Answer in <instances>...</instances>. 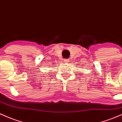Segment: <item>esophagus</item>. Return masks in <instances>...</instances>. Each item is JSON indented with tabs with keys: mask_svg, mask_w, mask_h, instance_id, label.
Masks as SVG:
<instances>
[{
	"mask_svg": "<svg viewBox=\"0 0 122 122\" xmlns=\"http://www.w3.org/2000/svg\"><path fill=\"white\" fill-rule=\"evenodd\" d=\"M64 61H65V63H68V62H69V59H66L64 60Z\"/></svg>",
	"mask_w": 122,
	"mask_h": 122,
	"instance_id": "34e87169",
	"label": "esophagus"
}]
</instances>
